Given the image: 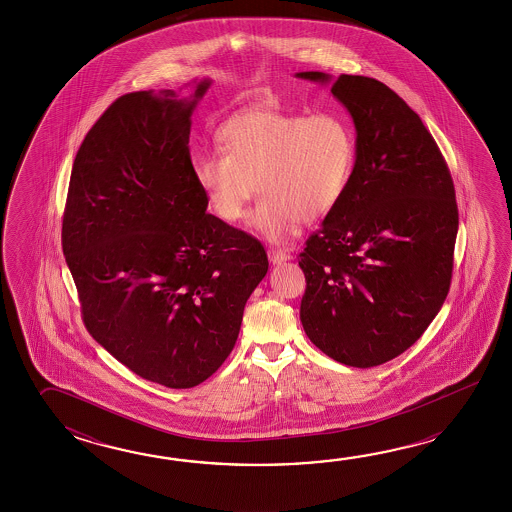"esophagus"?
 Here are the masks:
<instances>
[{
	"label": "esophagus",
	"mask_w": 512,
	"mask_h": 512,
	"mask_svg": "<svg viewBox=\"0 0 512 512\" xmlns=\"http://www.w3.org/2000/svg\"><path fill=\"white\" fill-rule=\"evenodd\" d=\"M291 258L287 252L282 251V249H269V260L274 265H280L283 261H287Z\"/></svg>",
	"instance_id": "esophagus-1"
}]
</instances>
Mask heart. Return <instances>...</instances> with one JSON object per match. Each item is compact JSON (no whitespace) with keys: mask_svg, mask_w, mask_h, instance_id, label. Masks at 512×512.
<instances>
[{"mask_svg":"<svg viewBox=\"0 0 512 512\" xmlns=\"http://www.w3.org/2000/svg\"><path fill=\"white\" fill-rule=\"evenodd\" d=\"M218 139L221 152L201 153L194 163L208 207L236 223L258 186L263 197L252 227L274 243L337 207L357 159L355 131L338 113L251 109L227 120Z\"/></svg>","mask_w":512,"mask_h":512,"instance_id":"1","label":"heart"}]
</instances>
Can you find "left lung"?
Instances as JSON below:
<instances>
[{"label": "left lung", "mask_w": 512, "mask_h": 512, "mask_svg": "<svg viewBox=\"0 0 512 512\" xmlns=\"http://www.w3.org/2000/svg\"><path fill=\"white\" fill-rule=\"evenodd\" d=\"M296 77L331 82L357 131L348 188L300 252V320L327 357L373 368L415 344L445 302L456 190L423 120L386 84L320 71Z\"/></svg>", "instance_id": "8db88e82"}]
</instances>
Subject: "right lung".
I'll list each match as a JSON object with an SVG mask.
<instances>
[{
  "label": "right lung",
  "mask_w": 512,
  "mask_h": 512,
  "mask_svg": "<svg viewBox=\"0 0 512 512\" xmlns=\"http://www.w3.org/2000/svg\"><path fill=\"white\" fill-rule=\"evenodd\" d=\"M117 98L78 150L62 249L91 337L166 388L207 381L269 269L260 241L207 214L190 126L210 80Z\"/></svg>",
  "instance_id": "obj_1"
}]
</instances>
